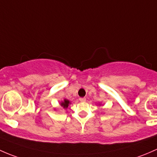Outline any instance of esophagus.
I'll use <instances>...</instances> for the list:
<instances>
[{
  "label": "esophagus",
  "instance_id": "1",
  "mask_svg": "<svg viewBox=\"0 0 157 157\" xmlns=\"http://www.w3.org/2000/svg\"><path fill=\"white\" fill-rule=\"evenodd\" d=\"M79 101H80L81 102H85V101H86V98H79Z\"/></svg>",
  "mask_w": 157,
  "mask_h": 157
}]
</instances>
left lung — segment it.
Masks as SVG:
<instances>
[{
	"label": "left lung",
	"instance_id": "8db88e82",
	"mask_svg": "<svg viewBox=\"0 0 157 157\" xmlns=\"http://www.w3.org/2000/svg\"><path fill=\"white\" fill-rule=\"evenodd\" d=\"M100 105H101V104H100Z\"/></svg>",
	"mask_w": 157,
	"mask_h": 157
}]
</instances>
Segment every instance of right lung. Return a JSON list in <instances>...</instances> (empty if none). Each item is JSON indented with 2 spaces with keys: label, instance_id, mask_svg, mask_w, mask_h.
<instances>
[{
  "label": "right lung",
  "instance_id": "right-lung-1",
  "mask_svg": "<svg viewBox=\"0 0 157 157\" xmlns=\"http://www.w3.org/2000/svg\"><path fill=\"white\" fill-rule=\"evenodd\" d=\"M69 104H71V102L67 99H64L63 101H61V102L59 103V105H60L63 108H64V109H67V108H68V106H69Z\"/></svg>",
  "mask_w": 157,
  "mask_h": 157
}]
</instances>
